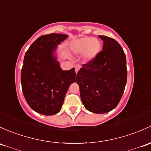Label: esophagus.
I'll list each match as a JSON object with an SVG mask.
<instances>
[{
    "label": "esophagus",
    "mask_w": 151,
    "mask_h": 151,
    "mask_svg": "<svg viewBox=\"0 0 151 151\" xmlns=\"http://www.w3.org/2000/svg\"><path fill=\"white\" fill-rule=\"evenodd\" d=\"M74 69H75V71H76V73H77V72H78V71L80 70V65H76V66H74Z\"/></svg>",
    "instance_id": "34e87169"
}]
</instances>
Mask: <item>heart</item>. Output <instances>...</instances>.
<instances>
[{
	"label": "heart",
	"mask_w": 151,
	"mask_h": 151,
	"mask_svg": "<svg viewBox=\"0 0 151 151\" xmlns=\"http://www.w3.org/2000/svg\"><path fill=\"white\" fill-rule=\"evenodd\" d=\"M71 50L77 55L84 54L85 58L91 60L96 56L101 49V43L98 39L84 37L75 40L71 44Z\"/></svg>",
	"instance_id": "heart-1"
}]
</instances>
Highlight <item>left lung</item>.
Returning a JSON list of instances; mask_svg holds the SVG:
<instances>
[{"mask_svg": "<svg viewBox=\"0 0 151 151\" xmlns=\"http://www.w3.org/2000/svg\"><path fill=\"white\" fill-rule=\"evenodd\" d=\"M104 41L102 51L77 74L82 102L87 110L105 114L119 103L127 79L126 55L117 41L100 35Z\"/></svg>", "mask_w": 151, "mask_h": 151, "instance_id": "8db88e82", "label": "left lung"}]
</instances>
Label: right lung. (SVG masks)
Listing matches in <instances>:
<instances>
[{
	"mask_svg": "<svg viewBox=\"0 0 151 151\" xmlns=\"http://www.w3.org/2000/svg\"><path fill=\"white\" fill-rule=\"evenodd\" d=\"M67 35L51 33L38 37L26 52L21 72L22 92L32 109L51 116L61 111L71 84L75 82L74 68L63 71L55 52Z\"/></svg>",
	"mask_w": 151,
	"mask_h": 151,
	"instance_id": "add662e5",
	"label": "right lung"
}]
</instances>
